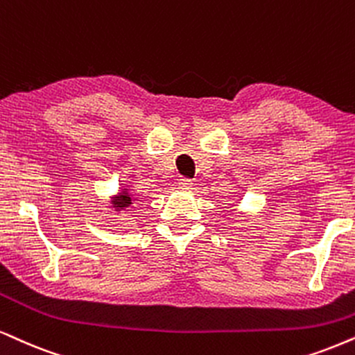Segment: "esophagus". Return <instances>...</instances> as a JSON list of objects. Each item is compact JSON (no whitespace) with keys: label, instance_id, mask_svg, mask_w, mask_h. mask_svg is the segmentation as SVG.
<instances>
[{"label":"esophagus","instance_id":"34e87169","mask_svg":"<svg viewBox=\"0 0 355 355\" xmlns=\"http://www.w3.org/2000/svg\"><path fill=\"white\" fill-rule=\"evenodd\" d=\"M178 187H180L182 190H191L193 182L190 180V178H180V182H178Z\"/></svg>","mask_w":355,"mask_h":355}]
</instances>
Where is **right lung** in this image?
Segmentation results:
<instances>
[{"label":"right lung","instance_id":"right-lung-1","mask_svg":"<svg viewBox=\"0 0 355 355\" xmlns=\"http://www.w3.org/2000/svg\"><path fill=\"white\" fill-rule=\"evenodd\" d=\"M136 195H134L131 188L128 185L125 187H121L118 191H116V195H113L107 201V211L110 213H116V214H129V211H134L137 209L136 205Z\"/></svg>","mask_w":355,"mask_h":355}]
</instances>
